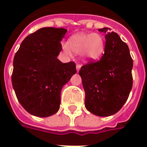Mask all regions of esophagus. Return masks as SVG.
<instances>
[{"label": "esophagus", "mask_w": 147, "mask_h": 147, "mask_svg": "<svg viewBox=\"0 0 147 147\" xmlns=\"http://www.w3.org/2000/svg\"><path fill=\"white\" fill-rule=\"evenodd\" d=\"M81 66H82V65H81V64H76V69H77V71L80 70V68H81Z\"/></svg>", "instance_id": "34e87169"}]
</instances>
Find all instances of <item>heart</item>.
Masks as SVG:
<instances>
[{
  "instance_id": "obj_1",
  "label": "heart",
  "mask_w": 147,
  "mask_h": 147,
  "mask_svg": "<svg viewBox=\"0 0 147 147\" xmlns=\"http://www.w3.org/2000/svg\"><path fill=\"white\" fill-rule=\"evenodd\" d=\"M104 39L98 34H77L68 40V44L64 43L62 49L67 55L71 51L83 56L86 60H96L104 52Z\"/></svg>"
}]
</instances>
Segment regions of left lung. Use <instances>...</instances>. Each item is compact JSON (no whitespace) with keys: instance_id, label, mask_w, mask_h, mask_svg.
Listing matches in <instances>:
<instances>
[{"instance_id":"8db88e82","label":"left lung","mask_w":147,"mask_h":147,"mask_svg":"<svg viewBox=\"0 0 147 147\" xmlns=\"http://www.w3.org/2000/svg\"><path fill=\"white\" fill-rule=\"evenodd\" d=\"M104 27V54L98 61L90 60L79 74L85 90V106L99 117L113 115L124 105L132 88L133 60L128 46L115 32Z\"/></svg>"}]
</instances>
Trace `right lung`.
<instances>
[{
  "mask_svg": "<svg viewBox=\"0 0 147 147\" xmlns=\"http://www.w3.org/2000/svg\"><path fill=\"white\" fill-rule=\"evenodd\" d=\"M66 32L64 28H41L24 39L15 54L12 86L21 105L34 116L56 113L62 87L76 73L75 62L64 64L57 58Z\"/></svg>",
  "mask_w": 147,
  "mask_h": 147,
  "instance_id": "1",
  "label": "right lung"
}]
</instances>
